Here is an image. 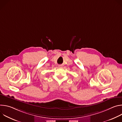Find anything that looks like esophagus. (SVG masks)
Instances as JSON below:
<instances>
[{"mask_svg":"<svg viewBox=\"0 0 122 122\" xmlns=\"http://www.w3.org/2000/svg\"><path fill=\"white\" fill-rule=\"evenodd\" d=\"M58 66H59V67H62V65H59Z\"/></svg>","mask_w":122,"mask_h":122,"instance_id":"esophagus-1","label":"esophagus"}]
</instances>
